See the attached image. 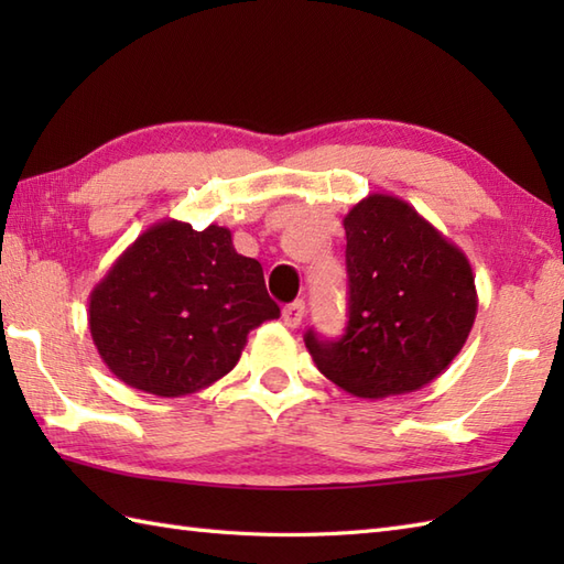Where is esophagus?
<instances>
[{
  "label": "esophagus",
  "mask_w": 564,
  "mask_h": 564,
  "mask_svg": "<svg viewBox=\"0 0 564 564\" xmlns=\"http://www.w3.org/2000/svg\"><path fill=\"white\" fill-rule=\"evenodd\" d=\"M303 317H305V303H303V301H295V303L283 307V322H285V325H289L291 329L301 327Z\"/></svg>",
  "instance_id": "obj_1"
}]
</instances>
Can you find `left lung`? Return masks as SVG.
<instances>
[{
    "mask_svg": "<svg viewBox=\"0 0 564 564\" xmlns=\"http://www.w3.org/2000/svg\"><path fill=\"white\" fill-rule=\"evenodd\" d=\"M344 230L349 322L339 339L307 329L310 356L354 398L382 400L429 386L473 329L470 261L398 196L358 200Z\"/></svg>",
    "mask_w": 564,
    "mask_h": 564,
    "instance_id": "left-lung-1",
    "label": "left lung"
}]
</instances>
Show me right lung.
Listing matches in <instances>:
<instances>
[{
  "mask_svg": "<svg viewBox=\"0 0 564 564\" xmlns=\"http://www.w3.org/2000/svg\"><path fill=\"white\" fill-rule=\"evenodd\" d=\"M257 259L220 225L148 227L89 295V332L126 386L182 398L230 373L247 334L279 319Z\"/></svg>",
  "mask_w": 564,
  "mask_h": 564,
  "instance_id": "right-lung-1",
  "label": "right lung"
}]
</instances>
